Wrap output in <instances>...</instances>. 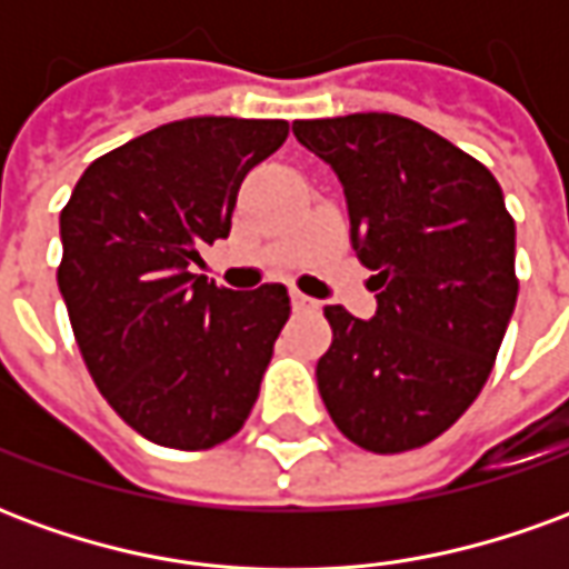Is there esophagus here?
I'll use <instances>...</instances> for the list:
<instances>
[{
    "instance_id": "obj_1",
    "label": "esophagus",
    "mask_w": 569,
    "mask_h": 569,
    "mask_svg": "<svg viewBox=\"0 0 569 569\" xmlns=\"http://www.w3.org/2000/svg\"><path fill=\"white\" fill-rule=\"evenodd\" d=\"M292 308H296V310H317V308H320V305H317L313 298L301 296L298 289H292Z\"/></svg>"
}]
</instances>
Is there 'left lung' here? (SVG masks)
I'll list each match as a JSON object with an SVG mask.
<instances>
[{
	"instance_id": "obj_1",
	"label": "left lung",
	"mask_w": 569,
	"mask_h": 569,
	"mask_svg": "<svg viewBox=\"0 0 569 569\" xmlns=\"http://www.w3.org/2000/svg\"><path fill=\"white\" fill-rule=\"evenodd\" d=\"M292 133L345 186L350 243L378 292L371 320L326 308L322 402L366 451L420 448L476 402L512 320L515 222L500 182L390 112L296 121Z\"/></svg>"
}]
</instances>
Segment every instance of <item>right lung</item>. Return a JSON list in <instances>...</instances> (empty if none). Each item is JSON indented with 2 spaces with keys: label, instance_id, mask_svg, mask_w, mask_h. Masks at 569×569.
I'll use <instances>...</instances> for the list:
<instances>
[{
  "label": "right lung",
  "instance_id": "obj_1",
  "mask_svg": "<svg viewBox=\"0 0 569 569\" xmlns=\"http://www.w3.org/2000/svg\"><path fill=\"white\" fill-rule=\"evenodd\" d=\"M280 118H186L81 173L60 212L57 286L97 390L142 439L203 451L259 399L289 320L283 283L234 292L191 273L231 231L247 173L280 149Z\"/></svg>",
  "mask_w": 569,
  "mask_h": 569
}]
</instances>
